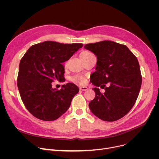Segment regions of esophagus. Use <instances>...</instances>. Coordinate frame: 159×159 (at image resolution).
Segmentation results:
<instances>
[{
	"mask_svg": "<svg viewBox=\"0 0 159 159\" xmlns=\"http://www.w3.org/2000/svg\"><path fill=\"white\" fill-rule=\"evenodd\" d=\"M88 88L87 87H86V86H81V87H80V90H81V91H86V90H88Z\"/></svg>",
	"mask_w": 159,
	"mask_h": 159,
	"instance_id": "34e87169",
	"label": "esophagus"
}]
</instances>
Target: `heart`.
Returning a JSON list of instances; mask_svg holds the SVG:
<instances>
[{
    "instance_id": "b5f03b06",
    "label": "heart",
    "mask_w": 159,
    "mask_h": 159,
    "mask_svg": "<svg viewBox=\"0 0 159 159\" xmlns=\"http://www.w3.org/2000/svg\"><path fill=\"white\" fill-rule=\"evenodd\" d=\"M91 54V53H90L88 51H84L82 52V53L80 54V56H86L88 55ZM71 81L74 82H76V83H79V84H84L85 82H86V77L82 76V75H74L73 76L71 79Z\"/></svg>"
}]
</instances>
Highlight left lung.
Wrapping results in <instances>:
<instances>
[{"label":"left lung","instance_id":"1","mask_svg":"<svg viewBox=\"0 0 159 159\" xmlns=\"http://www.w3.org/2000/svg\"><path fill=\"white\" fill-rule=\"evenodd\" d=\"M84 48L97 58L96 71L90 77L97 87L89 109L102 120H117L131 110L139 94L142 76L137 58L126 46L110 40L87 44ZM98 87L105 92L101 94Z\"/></svg>","mask_w":159,"mask_h":159}]
</instances>
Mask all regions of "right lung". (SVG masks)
Returning a JSON list of instances; mask_svg holds the SVG:
<instances>
[{
	"label": "right lung",
	"instance_id": "obj_1",
	"mask_svg": "<svg viewBox=\"0 0 159 159\" xmlns=\"http://www.w3.org/2000/svg\"><path fill=\"white\" fill-rule=\"evenodd\" d=\"M82 46L81 43L45 41L31 46L21 58L17 86L25 107L36 118L55 120L69 109L79 88L67 83L58 90L52 88V83L64 81L62 62Z\"/></svg>",
	"mask_w": 159,
	"mask_h": 159
}]
</instances>
